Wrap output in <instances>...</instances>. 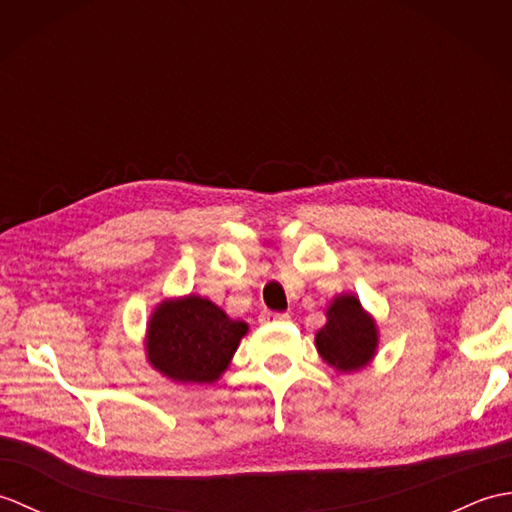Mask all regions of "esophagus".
<instances>
[{"instance_id": "esophagus-1", "label": "esophagus", "mask_w": 512, "mask_h": 512, "mask_svg": "<svg viewBox=\"0 0 512 512\" xmlns=\"http://www.w3.org/2000/svg\"><path fill=\"white\" fill-rule=\"evenodd\" d=\"M288 319H290L288 314H284V312H270V310L262 312V317H259V321H262V323H273V321H288Z\"/></svg>"}]
</instances>
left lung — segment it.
Segmentation results:
<instances>
[{
    "mask_svg": "<svg viewBox=\"0 0 512 512\" xmlns=\"http://www.w3.org/2000/svg\"><path fill=\"white\" fill-rule=\"evenodd\" d=\"M325 319L323 328L314 334L323 363L339 374H352L374 361L380 334L376 319L363 308L361 299L352 292H341L332 297Z\"/></svg>",
    "mask_w": 512,
    "mask_h": 512,
    "instance_id": "left-lung-1",
    "label": "left lung"
}]
</instances>
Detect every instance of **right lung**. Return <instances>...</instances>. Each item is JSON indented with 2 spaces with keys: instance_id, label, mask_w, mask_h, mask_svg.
<instances>
[{
  "instance_id": "right-lung-1",
  "label": "right lung",
  "mask_w": 512,
  "mask_h": 512,
  "mask_svg": "<svg viewBox=\"0 0 512 512\" xmlns=\"http://www.w3.org/2000/svg\"><path fill=\"white\" fill-rule=\"evenodd\" d=\"M248 323L200 295L162 299L145 330L147 363L180 385H211L233 361Z\"/></svg>"
}]
</instances>
